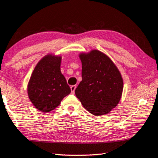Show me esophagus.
<instances>
[{
	"label": "esophagus",
	"mask_w": 158,
	"mask_h": 158,
	"mask_svg": "<svg viewBox=\"0 0 158 158\" xmlns=\"http://www.w3.org/2000/svg\"><path fill=\"white\" fill-rule=\"evenodd\" d=\"M76 88V85H71V86H70V89H71V92H72V94H74Z\"/></svg>",
	"instance_id": "obj_1"
}]
</instances>
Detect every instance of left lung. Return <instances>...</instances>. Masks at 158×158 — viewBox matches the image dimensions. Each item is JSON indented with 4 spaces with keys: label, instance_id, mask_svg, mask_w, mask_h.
<instances>
[{
    "label": "left lung",
    "instance_id": "8db88e82",
    "mask_svg": "<svg viewBox=\"0 0 158 158\" xmlns=\"http://www.w3.org/2000/svg\"><path fill=\"white\" fill-rule=\"evenodd\" d=\"M82 78L75 94L82 106L94 115L107 114L118 103L123 89L120 72L109 57L93 50L81 54Z\"/></svg>",
    "mask_w": 158,
    "mask_h": 158
}]
</instances>
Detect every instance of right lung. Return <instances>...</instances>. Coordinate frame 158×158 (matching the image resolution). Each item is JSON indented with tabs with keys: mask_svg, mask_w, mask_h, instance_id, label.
I'll use <instances>...</instances> for the list:
<instances>
[{
	"mask_svg": "<svg viewBox=\"0 0 158 158\" xmlns=\"http://www.w3.org/2000/svg\"><path fill=\"white\" fill-rule=\"evenodd\" d=\"M60 56L48 55L36 65L27 85L30 101L38 110L50 112L70 93L60 72Z\"/></svg>",
	"mask_w": 158,
	"mask_h": 158,
	"instance_id": "right-lung-1",
	"label": "right lung"
}]
</instances>
